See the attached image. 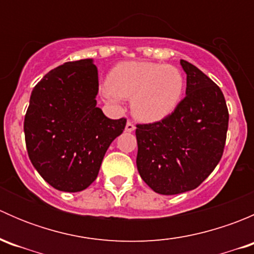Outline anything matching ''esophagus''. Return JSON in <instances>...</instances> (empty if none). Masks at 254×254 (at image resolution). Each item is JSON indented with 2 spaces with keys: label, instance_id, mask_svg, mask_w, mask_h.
<instances>
[{
  "label": "esophagus",
  "instance_id": "1",
  "mask_svg": "<svg viewBox=\"0 0 254 254\" xmlns=\"http://www.w3.org/2000/svg\"><path fill=\"white\" fill-rule=\"evenodd\" d=\"M134 130H135V124L129 120V122L127 123V127H125V131L131 132V131H134Z\"/></svg>",
  "mask_w": 254,
  "mask_h": 254
}]
</instances>
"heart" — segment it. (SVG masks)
<instances>
[{"mask_svg":"<svg viewBox=\"0 0 254 254\" xmlns=\"http://www.w3.org/2000/svg\"><path fill=\"white\" fill-rule=\"evenodd\" d=\"M184 77L179 68L148 61H125L111 71L103 94L109 102L131 98V109L143 122H157L179 104Z\"/></svg>","mask_w":254,"mask_h":254,"instance_id":"heart-1","label":"heart"}]
</instances>
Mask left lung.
<instances>
[{
    "label": "left lung",
    "instance_id": "1",
    "mask_svg": "<svg viewBox=\"0 0 254 254\" xmlns=\"http://www.w3.org/2000/svg\"><path fill=\"white\" fill-rule=\"evenodd\" d=\"M186 97L160 122L136 125L140 176L153 191L173 195L195 189L224 153L229 111L220 87L186 60Z\"/></svg>",
    "mask_w": 254,
    "mask_h": 254
}]
</instances>
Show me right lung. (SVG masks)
I'll use <instances>...</instances> for the list:
<instances>
[{
    "label": "right lung",
    "mask_w": 254,
    "mask_h": 254,
    "mask_svg": "<svg viewBox=\"0 0 254 254\" xmlns=\"http://www.w3.org/2000/svg\"><path fill=\"white\" fill-rule=\"evenodd\" d=\"M98 71L92 59L58 66L33 88L24 118L30 162L51 187L81 191L96 181L109 145L127 119L98 108Z\"/></svg>",
    "instance_id": "1"
}]
</instances>
